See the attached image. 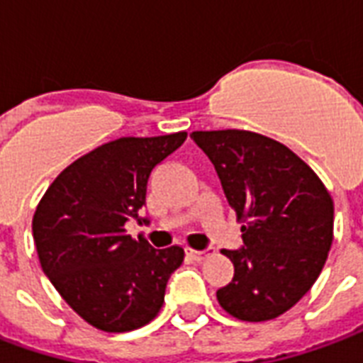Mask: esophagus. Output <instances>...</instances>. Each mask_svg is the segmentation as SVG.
Returning a JSON list of instances; mask_svg holds the SVG:
<instances>
[{
  "label": "esophagus",
  "instance_id": "obj_1",
  "mask_svg": "<svg viewBox=\"0 0 363 363\" xmlns=\"http://www.w3.org/2000/svg\"><path fill=\"white\" fill-rule=\"evenodd\" d=\"M209 252H211V250H209V248L208 250H192V248H190L189 252H186V254H189V256L192 257V259H196V262H202L203 257L208 256Z\"/></svg>",
  "mask_w": 363,
  "mask_h": 363
}]
</instances>
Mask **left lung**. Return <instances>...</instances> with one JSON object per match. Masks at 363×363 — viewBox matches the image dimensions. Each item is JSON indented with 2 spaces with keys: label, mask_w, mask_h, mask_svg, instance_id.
<instances>
[{
  "label": "left lung",
  "mask_w": 363,
  "mask_h": 363,
  "mask_svg": "<svg viewBox=\"0 0 363 363\" xmlns=\"http://www.w3.org/2000/svg\"><path fill=\"white\" fill-rule=\"evenodd\" d=\"M229 206L242 223L238 250H223L235 277L217 291L227 313L269 321L296 304L327 262L333 244L331 194L292 150L250 130H196Z\"/></svg>",
  "instance_id": "obj_1"
}]
</instances>
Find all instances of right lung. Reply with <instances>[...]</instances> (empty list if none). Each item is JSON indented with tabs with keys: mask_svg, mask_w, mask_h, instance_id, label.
Here are the masks:
<instances>
[{
	"mask_svg": "<svg viewBox=\"0 0 363 363\" xmlns=\"http://www.w3.org/2000/svg\"><path fill=\"white\" fill-rule=\"evenodd\" d=\"M186 133L117 138L63 169L42 196L32 236L42 269L86 323L106 333L144 327L184 259L181 246L155 250L125 223L146 203L150 173Z\"/></svg>",
	"mask_w": 363,
	"mask_h": 363,
	"instance_id": "1",
	"label": "right lung"
}]
</instances>
